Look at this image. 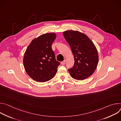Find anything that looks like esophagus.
<instances>
[{"label":"esophagus","instance_id":"1","mask_svg":"<svg viewBox=\"0 0 121 121\" xmlns=\"http://www.w3.org/2000/svg\"><path fill=\"white\" fill-rule=\"evenodd\" d=\"M65 62H66V61H65V60H64L63 61L61 62V64L62 65H64L65 64Z\"/></svg>","mask_w":121,"mask_h":121}]
</instances>
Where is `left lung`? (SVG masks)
Here are the masks:
<instances>
[{"label":"left lung","instance_id":"obj_1","mask_svg":"<svg viewBox=\"0 0 121 121\" xmlns=\"http://www.w3.org/2000/svg\"><path fill=\"white\" fill-rule=\"evenodd\" d=\"M63 33L74 57V65L68 69L70 75L77 80L88 78L95 71L99 62L95 45L86 34L78 31L67 30Z\"/></svg>","mask_w":121,"mask_h":121}]
</instances>
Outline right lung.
<instances>
[{"label": "right lung", "mask_w": 121, "mask_h": 121, "mask_svg": "<svg viewBox=\"0 0 121 121\" xmlns=\"http://www.w3.org/2000/svg\"><path fill=\"white\" fill-rule=\"evenodd\" d=\"M55 33H47L34 39L27 48L23 65L28 75L37 82H44L53 78L60 63L56 60L52 44Z\"/></svg>", "instance_id": "1"}]
</instances>
